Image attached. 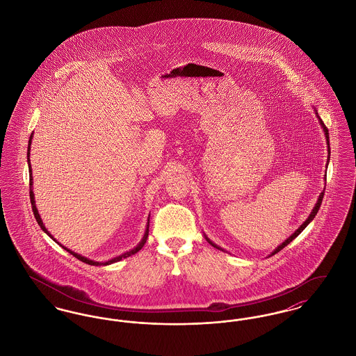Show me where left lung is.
I'll return each mask as SVG.
<instances>
[{
	"label": "left lung",
	"mask_w": 356,
	"mask_h": 356,
	"mask_svg": "<svg viewBox=\"0 0 356 356\" xmlns=\"http://www.w3.org/2000/svg\"><path fill=\"white\" fill-rule=\"evenodd\" d=\"M314 111H315V115H316V118L319 119V124H321V127H322L323 132H324V137H325V141H327V151H328V157H327V165H328V163H330V154H331V149H330V135H328V129H327V127L324 125V122H323L322 119L319 118V115H318V112H316V108H314ZM325 177H327V175H324V180H325ZM323 196H324V191H323L322 193L319 195V197H318V202H316V204H315V207L312 208V211H311L309 216L307 218V220H305V222H303V224H302V225H300V227H299V228H298V229H296V231H295V232L291 235V236L288 237L287 240H284V241H283L280 245H277V247H276V248L272 251L271 254H268V257H270V256H273L275 254H277L279 251H282V250H283L286 245H288V244H289V243H291V241H292L295 237L299 236V235L302 234V231L305 229V227H307V225H308L311 221L315 219V216H316V213H318V211H319V208H321ZM204 237L207 238V241H208V243H209L212 247H215V248H218V250H220V251H224L221 247H219L218 244H215V243H213V241H212L209 237L207 236L205 234H204ZM224 252H225V251H224Z\"/></svg>",
	"instance_id": "obj_1"
}]
</instances>
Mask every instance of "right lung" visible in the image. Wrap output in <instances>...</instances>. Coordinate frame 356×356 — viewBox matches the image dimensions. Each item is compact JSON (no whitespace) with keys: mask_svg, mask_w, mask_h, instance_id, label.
Segmentation results:
<instances>
[{"mask_svg":"<svg viewBox=\"0 0 356 356\" xmlns=\"http://www.w3.org/2000/svg\"><path fill=\"white\" fill-rule=\"evenodd\" d=\"M32 138H33V134L31 135V138H29V144H28V165H29V186H31V203H32V209H33L34 218H35V220L38 222V225L41 227V229L48 235V236L53 238L57 244H60L54 237L51 236V232L47 229V227H45V224L42 222V219H41V216H40V213H38V209H37V207H35V200H34V192H33V176H32V165H31V145H32ZM151 216V215H149ZM148 232H149V218H148V221H147V227H145V232H144V235L141 237V240L138 241V244L134 247L132 250H129V251H127V252H124V254H119V256H116V257H113V259H111V260H108V261H96V260H92V259H88V257H85L83 254H76L74 251H72V250H69L67 247H64L63 244H60V247H63L65 251H68L69 254H73L76 259H79V260H81L83 263H86V264H89V266H109V264H113V263H118L120 260H122V259H125V257H129L131 254H135L144 247V244H145V241H147V238H148Z\"/></svg>","mask_w":356,"mask_h":356,"instance_id":"add662e5","label":"right lung"}]
</instances>
